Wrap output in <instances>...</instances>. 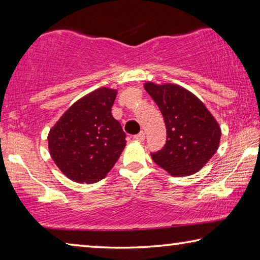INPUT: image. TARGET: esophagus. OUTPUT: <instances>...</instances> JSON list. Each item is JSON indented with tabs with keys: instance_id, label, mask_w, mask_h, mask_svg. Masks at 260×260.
I'll list each match as a JSON object with an SVG mask.
<instances>
[{
	"instance_id": "esophagus-1",
	"label": "esophagus",
	"mask_w": 260,
	"mask_h": 260,
	"mask_svg": "<svg viewBox=\"0 0 260 260\" xmlns=\"http://www.w3.org/2000/svg\"><path fill=\"white\" fill-rule=\"evenodd\" d=\"M133 139L136 141H140V142H142V141H144V132H140L139 134H135L133 136Z\"/></svg>"
}]
</instances>
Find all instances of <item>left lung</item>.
<instances>
[{
  "instance_id": "1",
  "label": "left lung",
  "mask_w": 260,
  "mask_h": 260,
  "mask_svg": "<svg viewBox=\"0 0 260 260\" xmlns=\"http://www.w3.org/2000/svg\"><path fill=\"white\" fill-rule=\"evenodd\" d=\"M166 126V143L151 152L152 160L173 177L190 175L208 162L220 142L219 124L202 101L184 88L147 82Z\"/></svg>"
}]
</instances>
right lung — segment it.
<instances>
[{"mask_svg":"<svg viewBox=\"0 0 260 260\" xmlns=\"http://www.w3.org/2000/svg\"><path fill=\"white\" fill-rule=\"evenodd\" d=\"M117 90L99 88L77 101L48 135L55 164L69 179L94 183L108 174L126 146V134L111 108Z\"/></svg>","mask_w":260,"mask_h":260,"instance_id":"1","label":"right lung"}]
</instances>
